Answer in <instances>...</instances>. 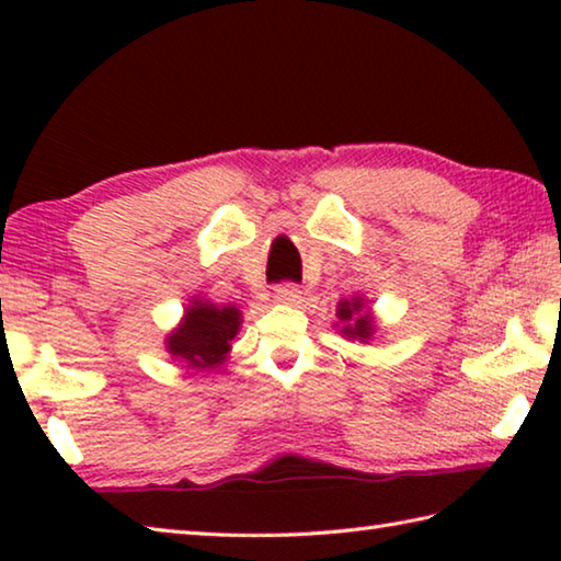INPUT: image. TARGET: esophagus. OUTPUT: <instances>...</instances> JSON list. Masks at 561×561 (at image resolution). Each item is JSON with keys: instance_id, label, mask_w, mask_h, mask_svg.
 Here are the masks:
<instances>
[{"instance_id": "obj_1", "label": "esophagus", "mask_w": 561, "mask_h": 561, "mask_svg": "<svg viewBox=\"0 0 561 561\" xmlns=\"http://www.w3.org/2000/svg\"><path fill=\"white\" fill-rule=\"evenodd\" d=\"M301 294L304 291L297 287V284L284 282V284H279V287H274V301L289 304V307H294V304L301 301Z\"/></svg>"}]
</instances>
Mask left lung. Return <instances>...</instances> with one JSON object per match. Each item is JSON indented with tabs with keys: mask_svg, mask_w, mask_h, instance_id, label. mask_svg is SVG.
Masks as SVG:
<instances>
[{
	"mask_svg": "<svg viewBox=\"0 0 561 561\" xmlns=\"http://www.w3.org/2000/svg\"><path fill=\"white\" fill-rule=\"evenodd\" d=\"M366 301L364 297H354V299H341L336 307V317L341 321V334L346 339H358V341H368L376 331V321L371 317V311H366Z\"/></svg>",
	"mask_w": 561,
	"mask_h": 561,
	"instance_id": "left-lung-1",
	"label": "left lung"
}]
</instances>
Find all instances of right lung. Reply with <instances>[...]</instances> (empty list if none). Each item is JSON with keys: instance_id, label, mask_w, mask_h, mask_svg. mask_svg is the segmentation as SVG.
<instances>
[{"instance_id": "right-lung-1", "label": "right lung", "mask_w": 561, "mask_h": 561, "mask_svg": "<svg viewBox=\"0 0 561 561\" xmlns=\"http://www.w3.org/2000/svg\"><path fill=\"white\" fill-rule=\"evenodd\" d=\"M242 324L240 309L217 307L213 301L195 299L185 309L180 327L168 334L170 356L193 368H215L230 354V344Z\"/></svg>"}]
</instances>
